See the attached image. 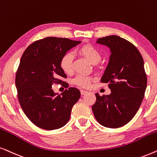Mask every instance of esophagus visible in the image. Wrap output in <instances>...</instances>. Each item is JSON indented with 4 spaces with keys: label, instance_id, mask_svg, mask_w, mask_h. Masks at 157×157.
I'll return each instance as SVG.
<instances>
[{
    "label": "esophagus",
    "instance_id": "34e87169",
    "mask_svg": "<svg viewBox=\"0 0 157 157\" xmlns=\"http://www.w3.org/2000/svg\"><path fill=\"white\" fill-rule=\"evenodd\" d=\"M80 93H81V95H85V94H86V93H87V92L85 91V90H81Z\"/></svg>",
    "mask_w": 157,
    "mask_h": 157
}]
</instances>
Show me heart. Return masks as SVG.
Segmentation results:
<instances>
[{"label":"heart","mask_w":157,"mask_h":157,"mask_svg":"<svg viewBox=\"0 0 157 157\" xmlns=\"http://www.w3.org/2000/svg\"><path fill=\"white\" fill-rule=\"evenodd\" d=\"M79 54L88 59L92 63H98L101 59V54L97 48L91 44L82 45L78 49ZM59 67L66 74H71L73 71V54L71 52H66L62 56L59 60ZM93 80V77L85 75H79L75 77L73 82L81 87L87 88Z\"/></svg>","instance_id":"obj_1"}]
</instances>
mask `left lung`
<instances>
[{
  "label": "left lung",
  "mask_w": 157,
  "mask_h": 157,
  "mask_svg": "<svg viewBox=\"0 0 157 157\" xmlns=\"http://www.w3.org/2000/svg\"><path fill=\"white\" fill-rule=\"evenodd\" d=\"M111 54L101 82L108 83L110 95L95 94L92 106L94 116L102 126L119 128L128 124L136 114L147 85L144 59L139 49L126 39L116 35L99 38Z\"/></svg>",
  "instance_id": "1"
}]
</instances>
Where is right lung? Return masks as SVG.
<instances>
[{
    "instance_id": "add662e5",
    "label": "right lung",
    "mask_w": 157,
    "mask_h": 157,
    "mask_svg": "<svg viewBox=\"0 0 157 157\" xmlns=\"http://www.w3.org/2000/svg\"><path fill=\"white\" fill-rule=\"evenodd\" d=\"M80 43L67 38L46 37L31 44L22 54L15 79L18 100L27 118L39 128H62L80 99V92L75 87H69L58 96L52 90L54 84L68 88V83L62 80L67 75L60 68L59 60Z\"/></svg>"
}]
</instances>
